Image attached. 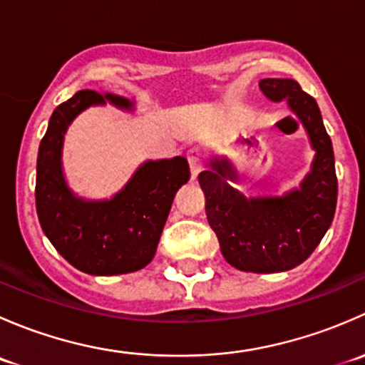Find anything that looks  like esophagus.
Segmentation results:
<instances>
[{"label":"esophagus","mask_w":365,"mask_h":365,"mask_svg":"<svg viewBox=\"0 0 365 365\" xmlns=\"http://www.w3.org/2000/svg\"><path fill=\"white\" fill-rule=\"evenodd\" d=\"M187 157H189V164H190V178L196 180L197 175L201 173V169H203V165H201L200 152L194 148V150H190L189 153H187Z\"/></svg>","instance_id":"esophagus-1"}]
</instances>
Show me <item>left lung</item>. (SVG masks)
<instances>
[{"instance_id":"left-lung-1","label":"left lung","mask_w":365,"mask_h":365,"mask_svg":"<svg viewBox=\"0 0 365 365\" xmlns=\"http://www.w3.org/2000/svg\"><path fill=\"white\" fill-rule=\"evenodd\" d=\"M259 90L268 101H286L300 120L314 150L311 171L282 196H244L230 183L227 157L210 160L197 180L224 259L242 272L274 274L304 263L325 237L336 213L337 176L332 141L314 98L293 79H261Z\"/></svg>"}]
</instances>
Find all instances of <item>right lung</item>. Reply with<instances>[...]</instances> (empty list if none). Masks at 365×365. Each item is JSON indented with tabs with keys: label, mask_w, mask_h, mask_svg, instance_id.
Here are the masks:
<instances>
[{
	"label": "right lung",
	"mask_w": 365,
	"mask_h": 365,
	"mask_svg": "<svg viewBox=\"0 0 365 365\" xmlns=\"http://www.w3.org/2000/svg\"><path fill=\"white\" fill-rule=\"evenodd\" d=\"M134 111L135 102L114 93L81 90L54 109L36 159V213L58 252L90 275H120L153 259L175 194L189 182L185 157L145 160L109 200H84L68 187L63 141L70 123L91 106Z\"/></svg>",
	"instance_id": "1"
}]
</instances>
